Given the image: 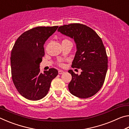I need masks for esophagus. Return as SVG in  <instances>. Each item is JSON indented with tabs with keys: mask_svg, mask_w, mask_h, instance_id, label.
Returning <instances> with one entry per match:
<instances>
[{
	"mask_svg": "<svg viewBox=\"0 0 129 129\" xmlns=\"http://www.w3.org/2000/svg\"><path fill=\"white\" fill-rule=\"evenodd\" d=\"M58 74H60V75H61V74L64 73V72L62 71V70H59V71H58Z\"/></svg>",
	"mask_w": 129,
	"mask_h": 129,
	"instance_id": "34e87169",
	"label": "esophagus"
}]
</instances>
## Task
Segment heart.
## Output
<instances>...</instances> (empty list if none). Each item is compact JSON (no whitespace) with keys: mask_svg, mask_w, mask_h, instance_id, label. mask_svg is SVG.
<instances>
[{"mask_svg":"<svg viewBox=\"0 0 129 129\" xmlns=\"http://www.w3.org/2000/svg\"><path fill=\"white\" fill-rule=\"evenodd\" d=\"M67 42H71V41H70L68 40V39H65L62 41V43H67ZM57 65H58V66H60L61 67H62L64 66V63L63 62V61H62L60 60V61H58L57 62Z\"/></svg>","mask_w":129,"mask_h":129,"instance_id":"heart-1","label":"heart"}]
</instances>
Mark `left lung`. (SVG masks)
<instances>
[{"mask_svg":"<svg viewBox=\"0 0 129 129\" xmlns=\"http://www.w3.org/2000/svg\"><path fill=\"white\" fill-rule=\"evenodd\" d=\"M58 31L74 39L77 51L72 67L82 70L80 75L68 71L72 77L69 91L80 99L91 97L102 88L108 70V56L101 39L91 28L79 23L60 26Z\"/></svg>","mask_w":129,"mask_h":129,"instance_id":"obj_1","label":"left lung"}]
</instances>
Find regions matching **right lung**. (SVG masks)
Instances as JSON below:
<instances>
[{"mask_svg": "<svg viewBox=\"0 0 129 129\" xmlns=\"http://www.w3.org/2000/svg\"><path fill=\"white\" fill-rule=\"evenodd\" d=\"M58 26L37 27L24 32L12 48L11 55L12 79L23 97L32 101L47 94L51 82L58 75L57 70L51 68L40 72V63L44 56V44Z\"/></svg>", "mask_w": 129, "mask_h": 129, "instance_id": "1", "label": "right lung"}]
</instances>
